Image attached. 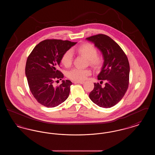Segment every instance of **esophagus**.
I'll use <instances>...</instances> for the list:
<instances>
[{
    "instance_id": "1",
    "label": "esophagus",
    "mask_w": 155,
    "mask_h": 155,
    "mask_svg": "<svg viewBox=\"0 0 155 155\" xmlns=\"http://www.w3.org/2000/svg\"><path fill=\"white\" fill-rule=\"evenodd\" d=\"M85 82L84 81H74V84H83Z\"/></svg>"
}]
</instances>
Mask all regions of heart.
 <instances>
[{"label": "heart", "instance_id": "1", "mask_svg": "<svg viewBox=\"0 0 155 155\" xmlns=\"http://www.w3.org/2000/svg\"><path fill=\"white\" fill-rule=\"evenodd\" d=\"M81 56L88 60L89 64L94 69H99L103 64V59L101 55L97 54V51L96 48L90 43H84L78 46L73 48L71 50ZM73 62V54L69 51L64 53L61 58V63L62 64L68 68L71 66ZM91 74V71L89 69H80L74 68L67 73V77L71 80L75 81H81L86 79V78Z\"/></svg>", "mask_w": 155, "mask_h": 155}]
</instances>
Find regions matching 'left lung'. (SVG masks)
Masks as SVG:
<instances>
[{
  "label": "left lung",
  "mask_w": 155,
  "mask_h": 155,
  "mask_svg": "<svg viewBox=\"0 0 155 155\" xmlns=\"http://www.w3.org/2000/svg\"><path fill=\"white\" fill-rule=\"evenodd\" d=\"M86 39L93 42L103 54V66L97 79L106 82L103 88L94 83L89 98L99 107L110 108L121 100L128 87V60L120 46L107 35L97 34Z\"/></svg>",
  "instance_id": "1"
}]
</instances>
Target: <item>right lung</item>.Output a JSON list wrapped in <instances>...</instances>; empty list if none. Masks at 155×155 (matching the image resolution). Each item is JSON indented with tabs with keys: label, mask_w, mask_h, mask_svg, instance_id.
Listing matches in <instances>:
<instances>
[{
	"label": "right lung",
	"mask_w": 155,
	"mask_h": 155,
	"mask_svg": "<svg viewBox=\"0 0 155 155\" xmlns=\"http://www.w3.org/2000/svg\"><path fill=\"white\" fill-rule=\"evenodd\" d=\"M76 44L46 39L37 45L27 58L25 75L30 91L38 102L45 107L58 106L69 96L71 81L63 80L56 87L53 83L64 77L58 70L62 55Z\"/></svg>",
	"instance_id": "add662e5"
}]
</instances>
